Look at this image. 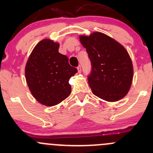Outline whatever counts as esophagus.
<instances>
[{
  "label": "esophagus",
  "mask_w": 153,
  "mask_h": 153,
  "mask_svg": "<svg viewBox=\"0 0 153 153\" xmlns=\"http://www.w3.org/2000/svg\"><path fill=\"white\" fill-rule=\"evenodd\" d=\"M77 69H78V73H81V66H78V67H77Z\"/></svg>",
  "instance_id": "1"
}]
</instances>
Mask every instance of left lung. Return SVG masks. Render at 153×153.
<instances>
[{
    "label": "left lung",
    "instance_id": "obj_1",
    "mask_svg": "<svg viewBox=\"0 0 153 153\" xmlns=\"http://www.w3.org/2000/svg\"><path fill=\"white\" fill-rule=\"evenodd\" d=\"M79 40L92 64L88 83L92 93L108 102L122 99L133 78V65L127 50L116 40L100 32L80 35Z\"/></svg>",
    "mask_w": 153,
    "mask_h": 153
}]
</instances>
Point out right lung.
Listing matches in <instances>:
<instances>
[{"label": "right lung", "mask_w": 153, "mask_h": 153, "mask_svg": "<svg viewBox=\"0 0 153 153\" xmlns=\"http://www.w3.org/2000/svg\"><path fill=\"white\" fill-rule=\"evenodd\" d=\"M60 44L45 38L32 49L25 66V78L32 96L47 106L62 102L71 93L69 81L78 70L58 52Z\"/></svg>", "instance_id": "right-lung-1"}]
</instances>
